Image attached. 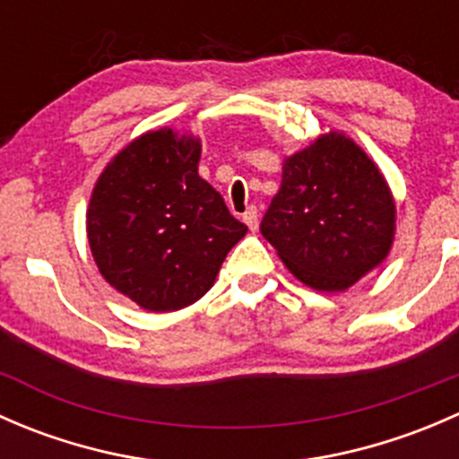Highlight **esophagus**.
I'll return each instance as SVG.
<instances>
[{"label":"esophagus","instance_id":"esophagus-1","mask_svg":"<svg viewBox=\"0 0 459 459\" xmlns=\"http://www.w3.org/2000/svg\"><path fill=\"white\" fill-rule=\"evenodd\" d=\"M244 221H247L248 229L257 230V226H259V215H257V208H255V206H251L247 212H244Z\"/></svg>","mask_w":459,"mask_h":459}]
</instances>
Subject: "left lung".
I'll use <instances>...</instances> for the list:
<instances>
[{
	"label": "left lung",
	"mask_w": 459,
	"mask_h": 459,
	"mask_svg": "<svg viewBox=\"0 0 459 459\" xmlns=\"http://www.w3.org/2000/svg\"><path fill=\"white\" fill-rule=\"evenodd\" d=\"M395 204L367 152L319 137L284 161L280 193L259 230L281 262L317 290H346L388 255Z\"/></svg>",
	"instance_id": "left-lung-1"
}]
</instances>
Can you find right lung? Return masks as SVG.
<instances>
[{
	"label": "right lung",
	"mask_w": 459,
	"mask_h": 459,
	"mask_svg": "<svg viewBox=\"0 0 459 459\" xmlns=\"http://www.w3.org/2000/svg\"><path fill=\"white\" fill-rule=\"evenodd\" d=\"M200 152L186 135L146 133L106 166L92 191L86 224L97 268L146 311L197 302L248 230L200 178Z\"/></svg>",
	"instance_id": "right-lung-1"
}]
</instances>
